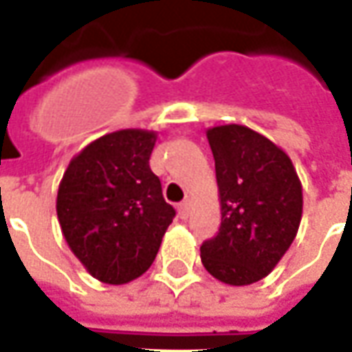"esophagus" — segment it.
I'll list each match as a JSON object with an SVG mask.
<instances>
[{
  "label": "esophagus",
  "mask_w": 352,
  "mask_h": 352,
  "mask_svg": "<svg viewBox=\"0 0 352 352\" xmlns=\"http://www.w3.org/2000/svg\"><path fill=\"white\" fill-rule=\"evenodd\" d=\"M188 210H190V204H188V201H181V204H179V215L183 219L188 217Z\"/></svg>",
  "instance_id": "34e87169"
}]
</instances>
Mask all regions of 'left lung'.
Wrapping results in <instances>:
<instances>
[{
    "label": "left lung",
    "mask_w": 352,
    "mask_h": 352,
    "mask_svg": "<svg viewBox=\"0 0 352 352\" xmlns=\"http://www.w3.org/2000/svg\"><path fill=\"white\" fill-rule=\"evenodd\" d=\"M221 227L200 248L201 265L228 286L265 278L296 240L303 188L286 152L245 125L208 129Z\"/></svg>",
    "instance_id": "left-lung-1"
}]
</instances>
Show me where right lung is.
I'll use <instances>...</instances> for the list:
<instances>
[{"label":"right lung","instance_id":"obj_1","mask_svg":"<svg viewBox=\"0 0 352 352\" xmlns=\"http://www.w3.org/2000/svg\"><path fill=\"white\" fill-rule=\"evenodd\" d=\"M158 133L120 129L76 154L56 192L68 248L93 278L127 284L146 272L175 217L148 160Z\"/></svg>","mask_w":352,"mask_h":352}]
</instances>
